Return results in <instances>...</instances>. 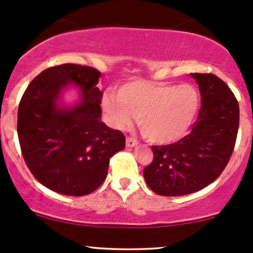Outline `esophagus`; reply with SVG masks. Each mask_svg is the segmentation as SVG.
<instances>
[{
    "mask_svg": "<svg viewBox=\"0 0 253 253\" xmlns=\"http://www.w3.org/2000/svg\"><path fill=\"white\" fill-rule=\"evenodd\" d=\"M138 145V141L133 138H127L126 139V146L127 147H135Z\"/></svg>",
    "mask_w": 253,
    "mask_h": 253,
    "instance_id": "obj_1",
    "label": "esophagus"
}]
</instances>
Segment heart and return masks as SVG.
<instances>
[{
	"mask_svg": "<svg viewBox=\"0 0 253 253\" xmlns=\"http://www.w3.org/2000/svg\"><path fill=\"white\" fill-rule=\"evenodd\" d=\"M200 94L191 84L134 81L121 85L118 95L108 92L102 108L109 124L124 129L139 118V128L147 140L167 145L189 132L200 109Z\"/></svg>",
	"mask_w": 253,
	"mask_h": 253,
	"instance_id": "heart-1",
	"label": "heart"
}]
</instances>
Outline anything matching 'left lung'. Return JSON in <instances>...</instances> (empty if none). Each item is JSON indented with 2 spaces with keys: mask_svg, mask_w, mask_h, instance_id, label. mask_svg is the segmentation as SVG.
Wrapping results in <instances>:
<instances>
[{
  "mask_svg": "<svg viewBox=\"0 0 253 253\" xmlns=\"http://www.w3.org/2000/svg\"><path fill=\"white\" fill-rule=\"evenodd\" d=\"M199 84L201 109L188 135L177 143L152 146L153 162L144 169L152 191L182 196L203 189L227 165L239 128V104L223 81L211 74H190Z\"/></svg>",
  "mask_w": 253,
  "mask_h": 253,
  "instance_id": "obj_1",
  "label": "left lung"
}]
</instances>
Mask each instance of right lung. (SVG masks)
I'll return each mask as SVG.
<instances>
[{"mask_svg": "<svg viewBox=\"0 0 253 253\" xmlns=\"http://www.w3.org/2000/svg\"><path fill=\"white\" fill-rule=\"evenodd\" d=\"M102 76L90 66L63 64L32 81L17 110V135L33 176L48 189L88 195L107 177L109 159L125 149V135L101 121ZM75 88L78 100L63 101Z\"/></svg>", "mask_w": 253, "mask_h": 253, "instance_id": "add662e5", "label": "right lung"}]
</instances>
